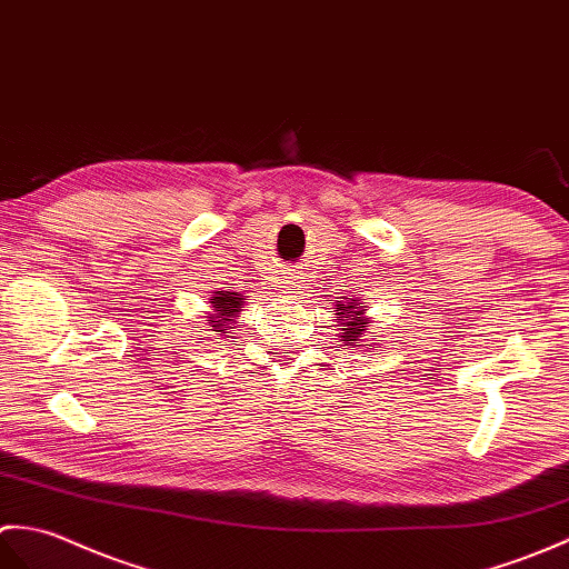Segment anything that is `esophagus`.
I'll return each mask as SVG.
<instances>
[{"label": "esophagus", "instance_id": "34e87169", "mask_svg": "<svg viewBox=\"0 0 569 569\" xmlns=\"http://www.w3.org/2000/svg\"><path fill=\"white\" fill-rule=\"evenodd\" d=\"M287 284L292 287V289H299V282H295V280H287Z\"/></svg>", "mask_w": 569, "mask_h": 569}]
</instances>
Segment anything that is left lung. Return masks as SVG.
Listing matches in <instances>:
<instances>
[{
    "instance_id": "1",
    "label": "left lung",
    "mask_w": 569,
    "mask_h": 569,
    "mask_svg": "<svg viewBox=\"0 0 569 569\" xmlns=\"http://www.w3.org/2000/svg\"><path fill=\"white\" fill-rule=\"evenodd\" d=\"M346 301L343 305H336V311H338V317H336V321L340 323V340H343L346 346H350V348H356V343L358 340H362V336L368 333V319H365V311L368 309H362L360 307V299H348V297H343Z\"/></svg>"
}]
</instances>
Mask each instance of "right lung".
Listing matches in <instances>:
<instances>
[{"label": "right lung", "instance_id": "add662e5", "mask_svg": "<svg viewBox=\"0 0 569 569\" xmlns=\"http://www.w3.org/2000/svg\"><path fill=\"white\" fill-rule=\"evenodd\" d=\"M243 295L238 292H213L211 297V307L213 313H209V331H217L219 336L229 333V328H233L231 323H236L238 311H243Z\"/></svg>", "mask_w": 569, "mask_h": 569}]
</instances>
